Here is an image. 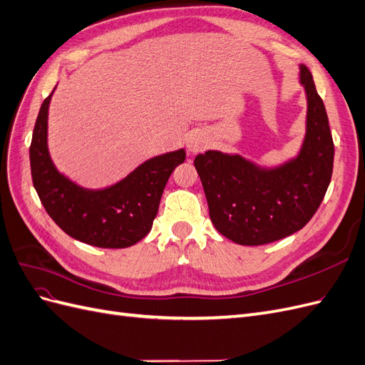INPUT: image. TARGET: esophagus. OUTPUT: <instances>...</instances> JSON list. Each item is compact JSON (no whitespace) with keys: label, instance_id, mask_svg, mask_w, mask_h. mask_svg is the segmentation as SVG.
I'll list each match as a JSON object with an SVG mask.
<instances>
[{"label":"esophagus","instance_id":"obj_1","mask_svg":"<svg viewBox=\"0 0 365 365\" xmlns=\"http://www.w3.org/2000/svg\"><path fill=\"white\" fill-rule=\"evenodd\" d=\"M207 146V141L202 135L200 134H195L189 138V141H187V149H189V152L192 153H197L201 152L204 148Z\"/></svg>","mask_w":365,"mask_h":365}]
</instances>
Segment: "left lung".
Masks as SVG:
<instances>
[{
    "mask_svg": "<svg viewBox=\"0 0 365 365\" xmlns=\"http://www.w3.org/2000/svg\"><path fill=\"white\" fill-rule=\"evenodd\" d=\"M307 98L306 135L298 155L277 168L207 150L195 158L210 219L239 245H264L302 230L322 204L334 169V140L312 74L300 65Z\"/></svg>",
    "mask_w": 365,
    "mask_h": 365,
    "instance_id": "8db88e82",
    "label": "left lung"
}]
</instances>
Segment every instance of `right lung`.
Instances as JSON below:
<instances>
[{
    "label": "right lung",
    "mask_w": 365,
    "mask_h": 365,
    "mask_svg": "<svg viewBox=\"0 0 365 365\" xmlns=\"http://www.w3.org/2000/svg\"><path fill=\"white\" fill-rule=\"evenodd\" d=\"M54 90L41 105L30 145L31 180L50 217L65 233L98 248H126L145 237L158 213L169 176L184 163L180 149L153 157L126 178L106 189H83L62 175L47 146L48 106Z\"/></svg>",
    "instance_id": "add662e5"
}]
</instances>
